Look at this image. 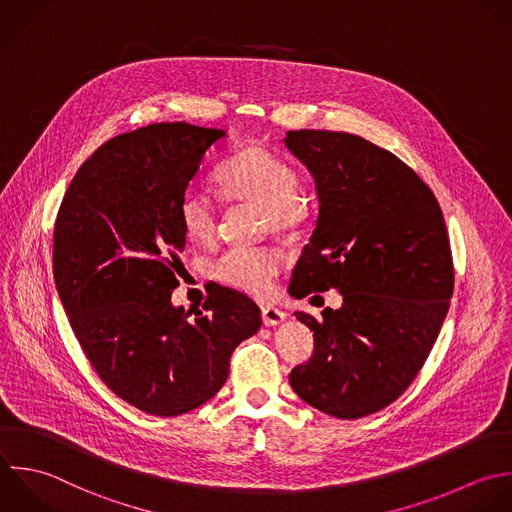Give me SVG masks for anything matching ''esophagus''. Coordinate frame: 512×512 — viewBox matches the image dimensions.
Here are the masks:
<instances>
[{
    "label": "esophagus",
    "mask_w": 512,
    "mask_h": 512,
    "mask_svg": "<svg viewBox=\"0 0 512 512\" xmlns=\"http://www.w3.org/2000/svg\"><path fill=\"white\" fill-rule=\"evenodd\" d=\"M261 317H263V323H265L267 327L281 325V323L287 319V315H285L283 311H279L277 307H269V305L261 309Z\"/></svg>",
    "instance_id": "esophagus-1"
}]
</instances>
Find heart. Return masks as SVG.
Returning <instances> with one entry per match:
<instances>
[{"mask_svg": "<svg viewBox=\"0 0 512 512\" xmlns=\"http://www.w3.org/2000/svg\"><path fill=\"white\" fill-rule=\"evenodd\" d=\"M217 185L227 201L251 203L265 209L267 227L277 235L297 231L307 215L301 199L297 169L263 145L239 149L217 173ZM179 219L197 243H211L217 233V209L211 197L187 189L179 199ZM283 269V259L271 249L231 247L211 261V275L219 283L253 297H267Z\"/></svg>", "mask_w": 512, "mask_h": 512, "instance_id": "heart-1", "label": "heart"}]
</instances>
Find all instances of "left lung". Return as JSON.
Listing matches in <instances>:
<instances>
[{
    "instance_id": "obj_1",
    "label": "left lung",
    "mask_w": 512,
    "mask_h": 512,
    "mask_svg": "<svg viewBox=\"0 0 512 512\" xmlns=\"http://www.w3.org/2000/svg\"><path fill=\"white\" fill-rule=\"evenodd\" d=\"M285 145L319 195L289 293L343 295L323 319L295 313L315 333V351L289 383L311 407L359 419L409 389L439 337L455 285L445 217L407 163L359 135L299 129Z\"/></svg>"
}]
</instances>
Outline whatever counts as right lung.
Here are the masks:
<instances>
[{"label":"right lung","mask_w":512,"mask_h":512,"mask_svg":"<svg viewBox=\"0 0 512 512\" xmlns=\"http://www.w3.org/2000/svg\"><path fill=\"white\" fill-rule=\"evenodd\" d=\"M225 131L153 123L103 143L77 169L53 229V279L99 379L125 403L177 417L219 393L259 307L217 285L201 309L171 305L183 269L179 199Z\"/></svg>","instance_id":"add662e5"}]
</instances>
